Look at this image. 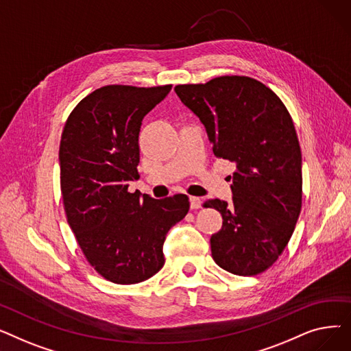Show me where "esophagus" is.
Listing matches in <instances>:
<instances>
[{
    "mask_svg": "<svg viewBox=\"0 0 351 351\" xmlns=\"http://www.w3.org/2000/svg\"><path fill=\"white\" fill-rule=\"evenodd\" d=\"M191 209H199L202 206V200L196 196H191Z\"/></svg>",
    "mask_w": 351,
    "mask_h": 351,
    "instance_id": "34e87169",
    "label": "esophagus"
}]
</instances>
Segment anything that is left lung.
<instances>
[{"label": "left lung", "mask_w": 351, "mask_h": 351, "mask_svg": "<svg viewBox=\"0 0 351 351\" xmlns=\"http://www.w3.org/2000/svg\"><path fill=\"white\" fill-rule=\"evenodd\" d=\"M175 92L205 125L215 156L236 165L233 204H204L223 219L210 237L213 261L237 276L259 274L279 259L302 210V151L289 110L250 77H217Z\"/></svg>", "instance_id": "obj_1"}]
</instances>
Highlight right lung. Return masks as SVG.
I'll use <instances>...</instances> for the list:
<instances>
[{
  "mask_svg": "<svg viewBox=\"0 0 351 351\" xmlns=\"http://www.w3.org/2000/svg\"><path fill=\"white\" fill-rule=\"evenodd\" d=\"M172 85H106L69 114L60 143L61 193L68 225L88 263L117 285L147 280L165 265L168 230L189 212V197L128 191L139 178V131Z\"/></svg>",
  "mask_w": 351,
  "mask_h": 351,
  "instance_id": "right-lung-1",
  "label": "right lung"
}]
</instances>
